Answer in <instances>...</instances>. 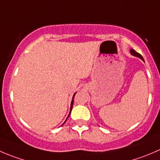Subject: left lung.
<instances>
[{
  "label": "left lung",
  "mask_w": 160,
  "mask_h": 160,
  "mask_svg": "<svg viewBox=\"0 0 160 160\" xmlns=\"http://www.w3.org/2000/svg\"><path fill=\"white\" fill-rule=\"evenodd\" d=\"M130 52H131V54L132 55V56H136V57H138V58H140V59H141L142 60H143V61H144V59H143V57H142V56L141 55L139 54V53H138V52H137L136 51H135V50H134V49H130Z\"/></svg>",
  "instance_id": "8db88e82"
}]
</instances>
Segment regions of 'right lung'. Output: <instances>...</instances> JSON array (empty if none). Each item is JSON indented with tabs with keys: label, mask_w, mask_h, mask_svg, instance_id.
<instances>
[{
	"label": "right lung",
	"mask_w": 160,
	"mask_h": 160,
	"mask_svg": "<svg viewBox=\"0 0 160 160\" xmlns=\"http://www.w3.org/2000/svg\"><path fill=\"white\" fill-rule=\"evenodd\" d=\"M75 94H76V93H74L73 94V96H72V101H71V104H70V113H69V114H68V117L67 118V119H66V121L65 122H64V123L62 124V125H64V124H65V122H67V118H69V116H70V113H71V111H72V105H73V101H74V96H75Z\"/></svg>",
	"instance_id": "obj_1"
}]
</instances>
